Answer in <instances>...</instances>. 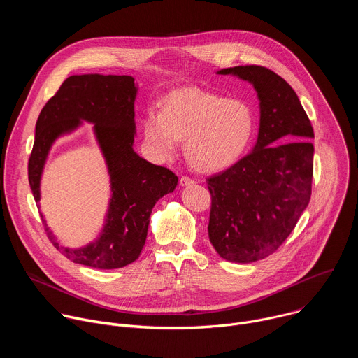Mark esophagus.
Masks as SVG:
<instances>
[{
  "label": "esophagus",
  "mask_w": 358,
  "mask_h": 358,
  "mask_svg": "<svg viewBox=\"0 0 358 358\" xmlns=\"http://www.w3.org/2000/svg\"><path fill=\"white\" fill-rule=\"evenodd\" d=\"M194 184H195V181L189 177H181L180 178V185L181 187H188V185H194Z\"/></svg>",
  "instance_id": "obj_1"
}]
</instances>
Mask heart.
Instances as JSON below:
<instances>
[{
    "label": "heart",
    "mask_w": 358,
    "mask_h": 358,
    "mask_svg": "<svg viewBox=\"0 0 358 358\" xmlns=\"http://www.w3.org/2000/svg\"><path fill=\"white\" fill-rule=\"evenodd\" d=\"M257 119L241 99L198 87L169 93L162 110L148 108L143 116V136L152 157L166 162L176 156L180 140L194 169L217 173L235 164L248 150Z\"/></svg>",
    "instance_id": "b5f03b06"
}]
</instances>
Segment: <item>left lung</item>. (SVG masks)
<instances>
[{
  "mask_svg": "<svg viewBox=\"0 0 358 358\" xmlns=\"http://www.w3.org/2000/svg\"><path fill=\"white\" fill-rule=\"evenodd\" d=\"M249 82L259 99V131L252 151L207 180L208 236L220 257L250 264L273 253L309 206L315 138L292 86L268 68L221 69Z\"/></svg>",
  "mask_w": 358,
  "mask_h": 358,
  "instance_id": "8db88e82",
  "label": "left lung"
}]
</instances>
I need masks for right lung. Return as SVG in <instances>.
Instances as JSON below:
<instances>
[{
    "label": "right lung",
    "instance_id": "1",
    "mask_svg": "<svg viewBox=\"0 0 358 358\" xmlns=\"http://www.w3.org/2000/svg\"><path fill=\"white\" fill-rule=\"evenodd\" d=\"M137 83L127 75H73L48 100L35 126L28 163L29 187L41 199V178L54 143L83 122L93 133L110 176V199L100 235L82 248L62 246L46 225L54 246L75 264L96 269H119L134 262L145 243L150 215L156 202L176 189L178 177L151 164L133 150L136 136L134 100Z\"/></svg>",
    "mask_w": 358,
    "mask_h": 358
}]
</instances>
